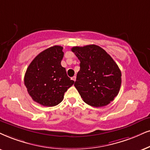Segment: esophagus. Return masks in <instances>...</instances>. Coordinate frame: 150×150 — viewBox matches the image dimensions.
Segmentation results:
<instances>
[{"label": "esophagus", "mask_w": 150, "mask_h": 150, "mask_svg": "<svg viewBox=\"0 0 150 150\" xmlns=\"http://www.w3.org/2000/svg\"><path fill=\"white\" fill-rule=\"evenodd\" d=\"M71 79H73V80L74 81H75V80H76V76H73V77H72Z\"/></svg>", "instance_id": "1"}]
</instances>
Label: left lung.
<instances>
[{"label": "left lung", "instance_id": "1", "mask_svg": "<svg viewBox=\"0 0 150 150\" xmlns=\"http://www.w3.org/2000/svg\"><path fill=\"white\" fill-rule=\"evenodd\" d=\"M80 61V70L74 86L81 98L95 107L114 100L121 86V71L112 57L101 47L88 45L71 48Z\"/></svg>", "mask_w": 150, "mask_h": 150}]
</instances>
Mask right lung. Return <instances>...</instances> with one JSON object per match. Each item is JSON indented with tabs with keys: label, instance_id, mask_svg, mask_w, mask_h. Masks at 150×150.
I'll list each match as a JSON object with an SVG mask.
<instances>
[{
	"label": "right lung",
	"instance_id": "obj_1",
	"mask_svg": "<svg viewBox=\"0 0 150 150\" xmlns=\"http://www.w3.org/2000/svg\"><path fill=\"white\" fill-rule=\"evenodd\" d=\"M63 47L54 45L42 51L28 67L25 86L34 101L45 107L57 105L74 84L62 67Z\"/></svg>",
	"mask_w": 150,
	"mask_h": 150
}]
</instances>
